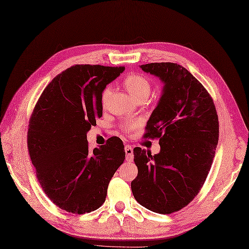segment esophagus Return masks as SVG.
I'll return each instance as SVG.
<instances>
[{
    "label": "esophagus",
    "instance_id": "esophagus-1",
    "mask_svg": "<svg viewBox=\"0 0 249 249\" xmlns=\"http://www.w3.org/2000/svg\"><path fill=\"white\" fill-rule=\"evenodd\" d=\"M124 151L126 154V161H132L133 160V148L131 144H125Z\"/></svg>",
    "mask_w": 249,
    "mask_h": 249
}]
</instances>
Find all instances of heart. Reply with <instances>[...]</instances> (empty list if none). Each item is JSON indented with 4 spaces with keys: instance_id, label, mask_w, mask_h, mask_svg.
<instances>
[{
    "instance_id": "heart-1",
    "label": "heart",
    "mask_w": 249,
    "mask_h": 249,
    "mask_svg": "<svg viewBox=\"0 0 249 249\" xmlns=\"http://www.w3.org/2000/svg\"><path fill=\"white\" fill-rule=\"evenodd\" d=\"M124 84L125 89L128 90V93L132 96V98H134L135 100H138L141 98H147V97L150 95L151 92V84L149 80L145 77L142 75H137V74H133L129 75L128 77H125L124 80ZM111 93V89L107 88L104 89L101 95V101L102 104H106L108 96H110ZM133 126H135V124H124V128L129 131L131 130Z\"/></svg>"
}]
</instances>
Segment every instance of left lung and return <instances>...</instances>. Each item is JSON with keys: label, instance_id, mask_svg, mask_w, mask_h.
<instances>
[{"label": "left lung", "instance_id": "obj_1", "mask_svg": "<svg viewBox=\"0 0 249 249\" xmlns=\"http://www.w3.org/2000/svg\"><path fill=\"white\" fill-rule=\"evenodd\" d=\"M141 69L163 84L144 134L160 138V151L151 155L134 148L138 174L131 189L143 207L169 214L189 204L204 185L219 142V119L207 90L181 65L149 63Z\"/></svg>", "mask_w": 249, "mask_h": 249}]
</instances>
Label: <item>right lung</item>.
I'll return each mask as SVG.
<instances>
[{
	"mask_svg": "<svg viewBox=\"0 0 249 249\" xmlns=\"http://www.w3.org/2000/svg\"><path fill=\"white\" fill-rule=\"evenodd\" d=\"M124 66L75 65L48 84L29 121L27 145L47 197L83 214L105 203L107 186L125 160L119 137L89 149L88 132L102 116L101 95Z\"/></svg>",
	"mask_w": 249,
	"mask_h": 249,
	"instance_id": "right-lung-1",
	"label": "right lung"
}]
</instances>
